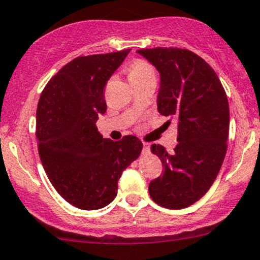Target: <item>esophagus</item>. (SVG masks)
<instances>
[{
	"label": "esophagus",
	"mask_w": 260,
	"mask_h": 260,
	"mask_svg": "<svg viewBox=\"0 0 260 260\" xmlns=\"http://www.w3.org/2000/svg\"><path fill=\"white\" fill-rule=\"evenodd\" d=\"M151 152V146L148 143H143V148H142V153L143 154H148Z\"/></svg>",
	"instance_id": "esophagus-1"
}]
</instances>
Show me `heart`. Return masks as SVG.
<instances>
[{
    "label": "heart",
    "mask_w": 260,
    "mask_h": 260,
    "mask_svg": "<svg viewBox=\"0 0 260 260\" xmlns=\"http://www.w3.org/2000/svg\"><path fill=\"white\" fill-rule=\"evenodd\" d=\"M154 74L153 69L149 66L147 62L142 59H137L133 62L129 67V79L135 78H142V76Z\"/></svg>",
    "instance_id": "1"
}]
</instances>
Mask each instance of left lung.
<instances>
[{
	"label": "left lung",
	"mask_w": 260,
	"mask_h": 260,
	"mask_svg": "<svg viewBox=\"0 0 260 260\" xmlns=\"http://www.w3.org/2000/svg\"><path fill=\"white\" fill-rule=\"evenodd\" d=\"M137 53L159 73L158 112L173 118L179 133L173 153L152 145L164 172L149 182V196L164 208H186L207 193L226 154V93L212 67L193 52L157 47Z\"/></svg>",
	"instance_id": "left-lung-1"
}]
</instances>
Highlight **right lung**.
<instances>
[{
	"mask_svg": "<svg viewBox=\"0 0 260 260\" xmlns=\"http://www.w3.org/2000/svg\"><path fill=\"white\" fill-rule=\"evenodd\" d=\"M130 51L75 58L48 81L40 97V159L56 191L79 209L108 206L117 196L121 173L141 154L143 146L136 136L112 141L96 126L107 111V81Z\"/></svg>",
	"mask_w": 260,
	"mask_h": 260,
	"instance_id": "obj_1",
	"label": "right lung"
}]
</instances>
